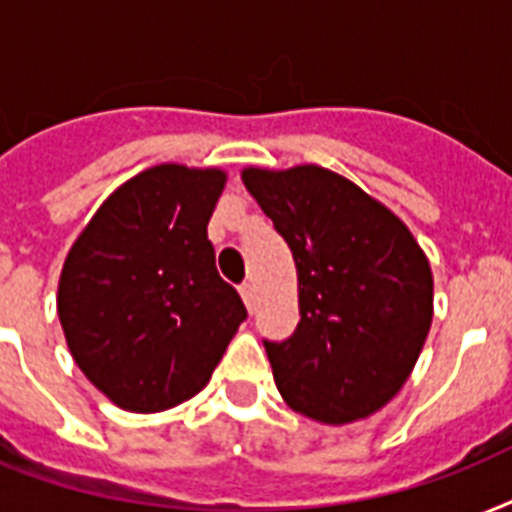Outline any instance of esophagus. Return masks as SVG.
I'll return each instance as SVG.
<instances>
[{
  "label": "esophagus",
  "mask_w": 512,
  "mask_h": 512,
  "mask_svg": "<svg viewBox=\"0 0 512 512\" xmlns=\"http://www.w3.org/2000/svg\"><path fill=\"white\" fill-rule=\"evenodd\" d=\"M239 295H241V300H244V305H247L249 311H252V305H255V287H252L249 281H244V284L239 287Z\"/></svg>",
  "instance_id": "34e87169"
}]
</instances>
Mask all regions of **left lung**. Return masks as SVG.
Returning <instances> with one entry per match:
<instances>
[{
    "label": "left lung",
    "instance_id": "left-lung-1",
    "mask_svg": "<svg viewBox=\"0 0 512 512\" xmlns=\"http://www.w3.org/2000/svg\"><path fill=\"white\" fill-rule=\"evenodd\" d=\"M241 177L292 249L300 281L297 329L263 340L276 388L327 425L369 417L401 390L428 337V257L388 207L324 167Z\"/></svg>",
    "mask_w": 512,
    "mask_h": 512
}]
</instances>
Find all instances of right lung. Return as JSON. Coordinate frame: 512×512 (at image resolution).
<instances>
[{"label":"right lung","mask_w":512,"mask_h":512,"mask_svg":"<svg viewBox=\"0 0 512 512\" xmlns=\"http://www.w3.org/2000/svg\"><path fill=\"white\" fill-rule=\"evenodd\" d=\"M225 172L159 164L116 188L68 252L58 316L87 380L130 412L196 396L247 319L207 223Z\"/></svg>","instance_id":"add662e5"}]
</instances>
